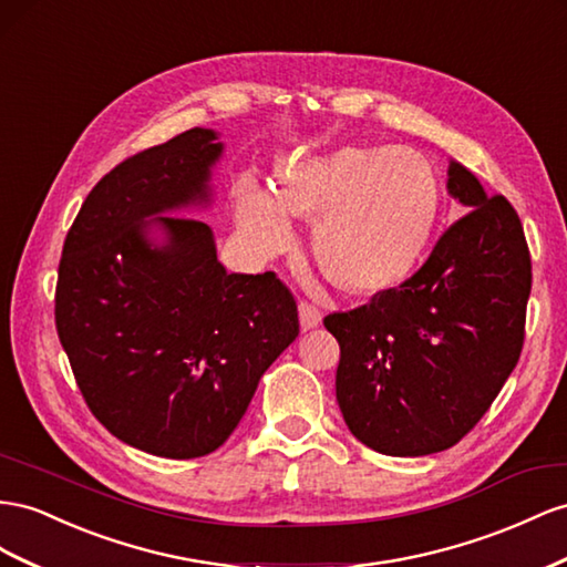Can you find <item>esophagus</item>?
<instances>
[{
  "label": "esophagus",
  "mask_w": 567,
  "mask_h": 567,
  "mask_svg": "<svg viewBox=\"0 0 567 567\" xmlns=\"http://www.w3.org/2000/svg\"><path fill=\"white\" fill-rule=\"evenodd\" d=\"M298 315H300V327H302L305 331L315 329V327L321 324V312H319V308H315V305L308 302V300L300 302Z\"/></svg>",
  "instance_id": "obj_1"
}]
</instances>
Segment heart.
Returning <instances> with one entry per match:
<instances>
[{"instance_id": "1", "label": "heart", "mask_w": 567, "mask_h": 567, "mask_svg": "<svg viewBox=\"0 0 567 567\" xmlns=\"http://www.w3.org/2000/svg\"><path fill=\"white\" fill-rule=\"evenodd\" d=\"M439 212L430 162L408 147H341L296 159L274 197L240 181L238 217L257 250L277 252L290 238L288 217H319L317 259L341 286L384 288L415 267Z\"/></svg>"}]
</instances>
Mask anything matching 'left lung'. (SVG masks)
<instances>
[{"instance_id": "left-lung-1", "label": "left lung", "mask_w": 567, "mask_h": 567, "mask_svg": "<svg viewBox=\"0 0 567 567\" xmlns=\"http://www.w3.org/2000/svg\"><path fill=\"white\" fill-rule=\"evenodd\" d=\"M449 193L467 207L426 262L367 305L331 312L341 346L336 401L377 453L415 457L455 446L515 370L525 343L532 259L517 212L463 164Z\"/></svg>"}]
</instances>
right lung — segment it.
<instances>
[{
  "label": "right lung",
  "instance_id": "right-lung-1",
  "mask_svg": "<svg viewBox=\"0 0 567 567\" xmlns=\"http://www.w3.org/2000/svg\"><path fill=\"white\" fill-rule=\"evenodd\" d=\"M217 133L137 152L90 190L61 250L54 321L90 412L133 449L174 461L217 451L259 377L296 341L298 305L274 271L226 274L212 228L147 217L209 200Z\"/></svg>",
  "mask_w": 567,
  "mask_h": 567
}]
</instances>
